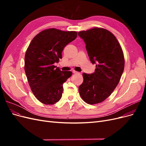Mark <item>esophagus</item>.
Returning <instances> with one entry per match:
<instances>
[{
    "instance_id": "34e87169",
    "label": "esophagus",
    "mask_w": 146,
    "mask_h": 146,
    "mask_svg": "<svg viewBox=\"0 0 146 146\" xmlns=\"http://www.w3.org/2000/svg\"><path fill=\"white\" fill-rule=\"evenodd\" d=\"M72 72H73V74H78L79 72H77V71H76V70H73V71H72Z\"/></svg>"
}]
</instances>
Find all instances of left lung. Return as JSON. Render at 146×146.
Masks as SVG:
<instances>
[{
	"label": "left lung",
	"mask_w": 146,
	"mask_h": 146,
	"mask_svg": "<svg viewBox=\"0 0 146 146\" xmlns=\"http://www.w3.org/2000/svg\"><path fill=\"white\" fill-rule=\"evenodd\" d=\"M78 34L91 62L96 64L94 73L83 74L79 93L87 104H99L111 95L120 81L125 64L123 52L115 36L105 29L94 27Z\"/></svg>",
	"instance_id": "1"
}]
</instances>
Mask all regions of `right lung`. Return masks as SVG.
I'll list each match as a JSON object with an SVG mask.
<instances>
[{
  "instance_id": "right-lung-1",
  "label": "right lung",
  "mask_w": 146,
  "mask_h": 146,
  "mask_svg": "<svg viewBox=\"0 0 146 146\" xmlns=\"http://www.w3.org/2000/svg\"><path fill=\"white\" fill-rule=\"evenodd\" d=\"M74 31L54 28L42 31L30 43L25 55L24 69L31 90L46 105H54L62 96L63 83L71 71H61L54 63L62 58L64 47L77 38Z\"/></svg>"
}]
</instances>
